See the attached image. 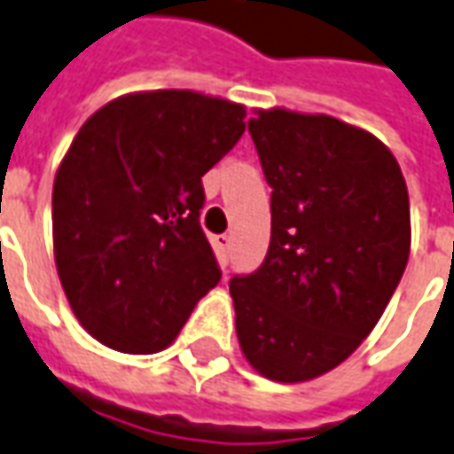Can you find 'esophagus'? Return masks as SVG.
Instances as JSON below:
<instances>
[{
    "instance_id": "obj_1",
    "label": "esophagus",
    "mask_w": 454,
    "mask_h": 454,
    "mask_svg": "<svg viewBox=\"0 0 454 454\" xmlns=\"http://www.w3.org/2000/svg\"><path fill=\"white\" fill-rule=\"evenodd\" d=\"M212 242H215V247L220 249V252H230V247H232V234H217V237H212Z\"/></svg>"
}]
</instances>
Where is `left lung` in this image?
I'll return each mask as SVG.
<instances>
[{
  "label": "left lung",
  "mask_w": 454,
  "mask_h": 454,
  "mask_svg": "<svg viewBox=\"0 0 454 454\" xmlns=\"http://www.w3.org/2000/svg\"><path fill=\"white\" fill-rule=\"evenodd\" d=\"M272 187L264 262L230 279L237 340L277 382L348 360L382 317L410 254V197L377 137L327 114L257 112L247 121Z\"/></svg>",
  "instance_id": "left-lung-1"
}]
</instances>
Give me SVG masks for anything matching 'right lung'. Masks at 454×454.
<instances>
[{
    "label": "right lung",
    "mask_w": 454,
    "mask_h": 454,
    "mask_svg": "<svg viewBox=\"0 0 454 454\" xmlns=\"http://www.w3.org/2000/svg\"><path fill=\"white\" fill-rule=\"evenodd\" d=\"M242 120V105L160 90L120 97L82 124L54 177V260L102 345L160 352L222 279L200 224L202 177L239 142Z\"/></svg>",
    "instance_id": "1"
}]
</instances>
